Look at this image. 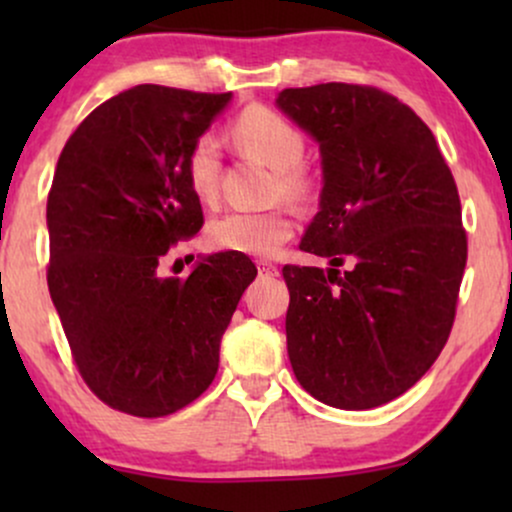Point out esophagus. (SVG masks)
I'll return each mask as SVG.
<instances>
[{
	"label": "esophagus",
	"mask_w": 512,
	"mask_h": 512,
	"mask_svg": "<svg viewBox=\"0 0 512 512\" xmlns=\"http://www.w3.org/2000/svg\"><path fill=\"white\" fill-rule=\"evenodd\" d=\"M257 269H260V274H264V276L279 274V269H276V264H272V262H260L257 264Z\"/></svg>",
	"instance_id": "esophagus-1"
}]
</instances>
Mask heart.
<instances>
[{
    "label": "heart",
    "mask_w": 512,
    "mask_h": 512,
    "mask_svg": "<svg viewBox=\"0 0 512 512\" xmlns=\"http://www.w3.org/2000/svg\"><path fill=\"white\" fill-rule=\"evenodd\" d=\"M233 144L243 154L260 158L274 170V195L289 202H308L313 195V178L303 166L305 137L293 122L272 108L252 105L245 108L228 127ZM219 146L211 137H199L185 156V180L192 195L211 202L219 192ZM293 236V219L289 211L272 209L228 211L207 226L211 248L223 252H240L250 257H272Z\"/></svg>",
    "instance_id": "obj_1"
}]
</instances>
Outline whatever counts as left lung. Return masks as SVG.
<instances>
[{
	"instance_id": "1",
	"label": "left lung",
	"mask_w": 512,
	"mask_h": 512,
	"mask_svg": "<svg viewBox=\"0 0 512 512\" xmlns=\"http://www.w3.org/2000/svg\"><path fill=\"white\" fill-rule=\"evenodd\" d=\"M276 105L320 144L325 185L301 250L332 264L284 267L291 368L330 407H380L419 383L455 322L467 264L455 178L426 122L380 88H284Z\"/></svg>"
}]
</instances>
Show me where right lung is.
Listing matches in <instances>:
<instances>
[{
    "mask_svg": "<svg viewBox=\"0 0 512 512\" xmlns=\"http://www.w3.org/2000/svg\"><path fill=\"white\" fill-rule=\"evenodd\" d=\"M231 93L134 86L98 105L57 161L48 195V289L74 363L101 402L158 419L202 395L221 337L257 276L216 252L187 276L158 274L202 228L185 156Z\"/></svg>",
    "mask_w": 512,
    "mask_h": 512,
    "instance_id": "add662e5",
    "label": "right lung"
}]
</instances>
